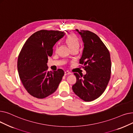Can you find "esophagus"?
<instances>
[{"label": "esophagus", "mask_w": 133, "mask_h": 133, "mask_svg": "<svg viewBox=\"0 0 133 133\" xmlns=\"http://www.w3.org/2000/svg\"><path fill=\"white\" fill-rule=\"evenodd\" d=\"M69 74H72V73L69 72L68 71H66L65 72V75H69Z\"/></svg>", "instance_id": "obj_1"}]
</instances>
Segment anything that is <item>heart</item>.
I'll list each match as a JSON object with an SVG mask.
<instances>
[{
  "mask_svg": "<svg viewBox=\"0 0 133 133\" xmlns=\"http://www.w3.org/2000/svg\"><path fill=\"white\" fill-rule=\"evenodd\" d=\"M67 44L68 45L71 49L74 48H79V41L78 38L74 34H69L66 39ZM58 48V46H56V48Z\"/></svg>",
  "mask_w": 133,
  "mask_h": 133,
  "instance_id": "1",
  "label": "heart"
}]
</instances>
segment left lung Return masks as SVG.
Masks as SVG:
<instances>
[{"instance_id":"1","label":"left lung","mask_w":133,"mask_h":133,"mask_svg":"<svg viewBox=\"0 0 133 133\" xmlns=\"http://www.w3.org/2000/svg\"><path fill=\"white\" fill-rule=\"evenodd\" d=\"M84 43L79 64L86 71L84 75L74 73L76 82L72 86L74 93L85 101H92L105 90L111 75L110 53L97 35L87 30L79 32Z\"/></svg>"}]
</instances>
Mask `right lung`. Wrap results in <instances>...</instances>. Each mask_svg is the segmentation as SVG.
Returning a JSON list of instances; mask_svg holds the SVG:
<instances>
[{
  "mask_svg": "<svg viewBox=\"0 0 133 133\" xmlns=\"http://www.w3.org/2000/svg\"><path fill=\"white\" fill-rule=\"evenodd\" d=\"M65 32L42 30L28 39L18 56L17 67L19 78L31 95L44 99L57 89L64 72L61 69L48 72V58L53 54V47L65 36Z\"/></svg>",
  "mask_w": 133,
  "mask_h": 133,
  "instance_id": "1",
  "label": "right lung"
}]
</instances>
